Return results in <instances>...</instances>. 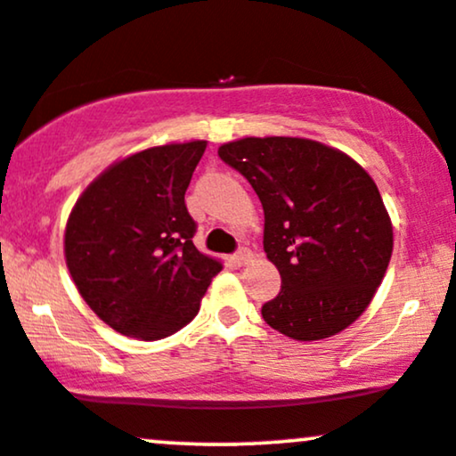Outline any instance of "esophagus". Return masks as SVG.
<instances>
[{
	"mask_svg": "<svg viewBox=\"0 0 456 456\" xmlns=\"http://www.w3.org/2000/svg\"><path fill=\"white\" fill-rule=\"evenodd\" d=\"M250 257H253V253H250L246 246H242V248H238V253H235L232 259H233L235 265H244V264H248Z\"/></svg>",
	"mask_w": 456,
	"mask_h": 456,
	"instance_id": "1",
	"label": "esophagus"
}]
</instances>
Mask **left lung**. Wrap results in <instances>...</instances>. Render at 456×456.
<instances>
[{"label":"left lung","mask_w":456,"mask_h":456,"mask_svg":"<svg viewBox=\"0 0 456 456\" xmlns=\"http://www.w3.org/2000/svg\"><path fill=\"white\" fill-rule=\"evenodd\" d=\"M218 156L264 206V250L281 274L264 322L296 341L354 323L392 255V223L370 175L343 151L297 137H246Z\"/></svg>","instance_id":"1"}]
</instances>
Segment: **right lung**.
I'll return each instance as SVG.
<instances>
[{
	"label": "right lung",
	"mask_w": 456,
	"mask_h": 456,
	"mask_svg": "<svg viewBox=\"0 0 456 456\" xmlns=\"http://www.w3.org/2000/svg\"><path fill=\"white\" fill-rule=\"evenodd\" d=\"M206 141L150 148L115 162L83 191L64 253L78 294L119 334L159 341L192 322L223 270L192 244L184 195Z\"/></svg>",
	"instance_id": "obj_1"
}]
</instances>
